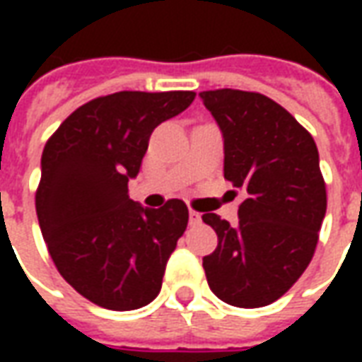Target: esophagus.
Returning <instances> with one entry per match:
<instances>
[{"mask_svg":"<svg viewBox=\"0 0 362 362\" xmlns=\"http://www.w3.org/2000/svg\"><path fill=\"white\" fill-rule=\"evenodd\" d=\"M202 223V215L197 211H194V209H189V225L192 227H196V225H199Z\"/></svg>","mask_w":362,"mask_h":362,"instance_id":"1","label":"esophagus"}]
</instances>
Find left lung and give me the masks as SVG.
<instances>
[{
    "label": "left lung",
    "mask_w": 362,
    "mask_h": 362,
    "mask_svg": "<svg viewBox=\"0 0 362 362\" xmlns=\"http://www.w3.org/2000/svg\"><path fill=\"white\" fill-rule=\"evenodd\" d=\"M225 139V178L243 189L238 227L202 219L219 244L204 258L209 288L240 308L275 303L310 264L326 215L316 143L269 96L238 89L199 93Z\"/></svg>",
    "instance_id": "left-lung-1"
}]
</instances>
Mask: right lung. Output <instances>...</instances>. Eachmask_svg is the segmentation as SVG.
Here are the masks:
<instances>
[{
    "mask_svg": "<svg viewBox=\"0 0 362 362\" xmlns=\"http://www.w3.org/2000/svg\"><path fill=\"white\" fill-rule=\"evenodd\" d=\"M194 90H119L71 112L42 151L36 215L59 275L108 310H135L160 291L166 262L188 227L168 199L143 209L127 194L153 129L194 103Z\"/></svg>",
    "mask_w": 362,
    "mask_h": 362,
    "instance_id": "obj_1",
    "label": "right lung"
}]
</instances>
